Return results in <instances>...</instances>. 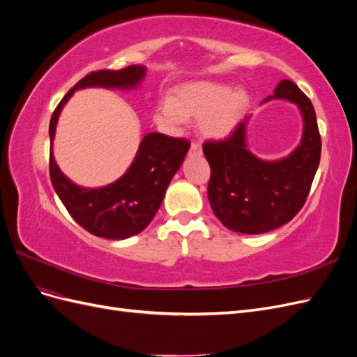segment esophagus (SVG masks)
I'll use <instances>...</instances> for the list:
<instances>
[{"instance_id": "esophagus-1", "label": "esophagus", "mask_w": 357, "mask_h": 357, "mask_svg": "<svg viewBox=\"0 0 357 357\" xmlns=\"http://www.w3.org/2000/svg\"><path fill=\"white\" fill-rule=\"evenodd\" d=\"M202 153V147L198 142H193L190 146V155H201Z\"/></svg>"}]
</instances>
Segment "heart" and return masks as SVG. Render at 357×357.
<instances>
[{
    "mask_svg": "<svg viewBox=\"0 0 357 357\" xmlns=\"http://www.w3.org/2000/svg\"><path fill=\"white\" fill-rule=\"evenodd\" d=\"M248 102V95L241 88L231 89L228 84L215 82H193L178 86L171 100L156 105L155 121L168 129H176L188 117H199L201 135L220 139L228 137L238 125Z\"/></svg>",
    "mask_w": 357,
    "mask_h": 357,
    "instance_id": "b5f03b06",
    "label": "heart"
}]
</instances>
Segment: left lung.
<instances>
[{"mask_svg":"<svg viewBox=\"0 0 357 357\" xmlns=\"http://www.w3.org/2000/svg\"><path fill=\"white\" fill-rule=\"evenodd\" d=\"M295 102L304 117L301 144L287 158L262 160L247 150L248 117L220 142L202 146L211 176L208 201L226 228L241 234H264L290 222L304 207L320 162L321 138L314 107L290 80H282L265 98Z\"/></svg>","mask_w":357,"mask_h":357,"instance_id":"1","label":"left lung"}]
</instances>
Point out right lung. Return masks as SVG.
<instances>
[{"instance_id":"obj_1","label":"right lung","mask_w":357,"mask_h":357,"mask_svg":"<svg viewBox=\"0 0 357 357\" xmlns=\"http://www.w3.org/2000/svg\"><path fill=\"white\" fill-rule=\"evenodd\" d=\"M146 68L129 66L122 70H98L75 83L63 96L50 119V144L62 107L74 91L83 88L131 89L143 80ZM190 147L189 139L165 134H147L125 174L109 186L88 189L74 185L62 174L50 150L49 172L53 189L71 218L88 232L109 240H125L142 232L159 210L167 188Z\"/></svg>"}]
</instances>
